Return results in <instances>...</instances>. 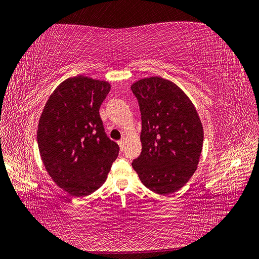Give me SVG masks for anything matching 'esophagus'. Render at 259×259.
<instances>
[{
  "mask_svg": "<svg viewBox=\"0 0 259 259\" xmlns=\"http://www.w3.org/2000/svg\"><path fill=\"white\" fill-rule=\"evenodd\" d=\"M118 145H119L120 149L122 150V149H123V146H124V139H121L120 141H118Z\"/></svg>",
  "mask_w": 259,
  "mask_h": 259,
  "instance_id": "obj_1",
  "label": "esophagus"
}]
</instances>
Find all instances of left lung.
Segmentation results:
<instances>
[{
    "mask_svg": "<svg viewBox=\"0 0 259 259\" xmlns=\"http://www.w3.org/2000/svg\"><path fill=\"white\" fill-rule=\"evenodd\" d=\"M131 90L142 115V152L132 167L152 192L174 193L197 168L202 121L192 101L171 81L150 76L133 83Z\"/></svg>",
    "mask_w": 259,
    "mask_h": 259,
    "instance_id": "8db88e82",
    "label": "left lung"
}]
</instances>
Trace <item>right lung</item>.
Segmentation results:
<instances>
[{"mask_svg":"<svg viewBox=\"0 0 259 259\" xmlns=\"http://www.w3.org/2000/svg\"><path fill=\"white\" fill-rule=\"evenodd\" d=\"M109 82L84 75L62 82L48 99L37 130L48 174L67 193L84 197L108 177L119 147L104 132L99 109Z\"/></svg>","mask_w":259,"mask_h":259,"instance_id":"right-lung-1","label":"right lung"}]
</instances>
